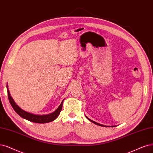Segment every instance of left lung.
I'll list each match as a JSON object with an SVG mask.
<instances>
[{
	"label": "left lung",
	"instance_id": "left-lung-1",
	"mask_svg": "<svg viewBox=\"0 0 153 153\" xmlns=\"http://www.w3.org/2000/svg\"><path fill=\"white\" fill-rule=\"evenodd\" d=\"M86 116V115H85ZM86 117L87 118V119H88L90 122H93V123H94V124H96V125H98V126H101V127H107L108 126H104V125H102V124H100V123H97V122H94V121H93V120H91V119H89V118H88V117H87L86 116ZM116 126H111V127H115Z\"/></svg>",
	"mask_w": 153,
	"mask_h": 153
}]
</instances>
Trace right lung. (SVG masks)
<instances>
[{"mask_svg": "<svg viewBox=\"0 0 153 153\" xmlns=\"http://www.w3.org/2000/svg\"><path fill=\"white\" fill-rule=\"evenodd\" d=\"M7 94H8V98L9 100V102H10L11 106H13V108L14 110V111L20 117L25 118V119H26V120L30 121V122H35V123H48L50 122H52L54 120H55L56 117L59 115L60 113L62 110V105H63L64 99L62 100L60 105H59L58 108H56V110L55 111H54L53 112L51 113V114H47V115H42L31 114V113L27 112L22 109H21L20 107L15 103V101H14L13 98L11 97L9 91V89H8L7 84Z\"/></svg>", "mask_w": 153, "mask_h": 153, "instance_id": "add662e5", "label": "right lung"}]
</instances>
